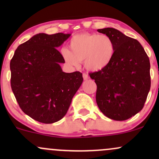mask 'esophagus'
Masks as SVG:
<instances>
[{"label": "esophagus", "instance_id": "esophagus-1", "mask_svg": "<svg viewBox=\"0 0 159 159\" xmlns=\"http://www.w3.org/2000/svg\"><path fill=\"white\" fill-rule=\"evenodd\" d=\"M83 78H84V79L86 80V81H87V80H88L89 78H90L88 75L86 74V73H83Z\"/></svg>", "mask_w": 159, "mask_h": 159}]
</instances>
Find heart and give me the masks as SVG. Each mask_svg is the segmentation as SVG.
<instances>
[{"mask_svg":"<svg viewBox=\"0 0 159 159\" xmlns=\"http://www.w3.org/2000/svg\"><path fill=\"white\" fill-rule=\"evenodd\" d=\"M71 50L63 48L61 53L69 66L78 67L84 61L85 68L91 72L102 70L110 64L114 55L115 45L109 36L81 34L69 42Z\"/></svg>","mask_w":159,"mask_h":159,"instance_id":"heart-1","label":"heart"}]
</instances>
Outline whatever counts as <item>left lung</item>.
<instances>
[{"label": "left lung", "instance_id": "obj_1", "mask_svg": "<svg viewBox=\"0 0 159 159\" xmlns=\"http://www.w3.org/2000/svg\"><path fill=\"white\" fill-rule=\"evenodd\" d=\"M109 36L115 45L110 64L90 74L97 85L96 103L104 115L123 121L143 107L150 90V63L147 53L137 39L112 27L98 29Z\"/></svg>", "mask_w": 159, "mask_h": 159}]
</instances>
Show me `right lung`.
<instances>
[{
	"instance_id": "add662e5",
	"label": "right lung",
	"mask_w": 159,
	"mask_h": 159,
	"mask_svg": "<svg viewBox=\"0 0 159 159\" xmlns=\"http://www.w3.org/2000/svg\"><path fill=\"white\" fill-rule=\"evenodd\" d=\"M71 34H38L18 47L10 61L11 87L23 112L43 123L66 114L83 82L80 72L66 73L57 50Z\"/></svg>"
}]
</instances>
